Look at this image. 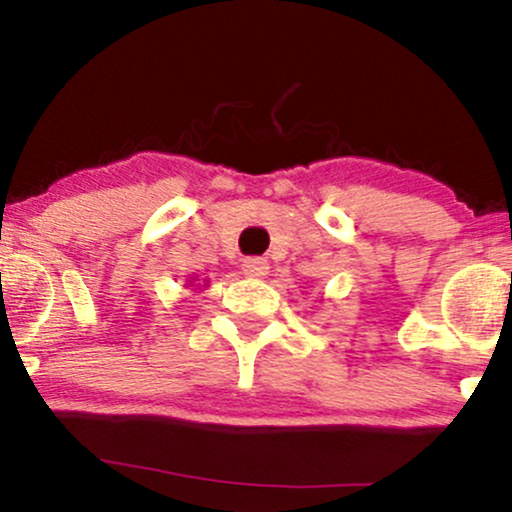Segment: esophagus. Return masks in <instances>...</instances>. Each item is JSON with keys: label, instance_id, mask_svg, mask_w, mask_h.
<instances>
[{"label": "esophagus", "instance_id": "1", "mask_svg": "<svg viewBox=\"0 0 512 512\" xmlns=\"http://www.w3.org/2000/svg\"><path fill=\"white\" fill-rule=\"evenodd\" d=\"M243 272L255 276V279H262L269 272V262L264 257H248V260H243Z\"/></svg>", "mask_w": 512, "mask_h": 512}]
</instances>
